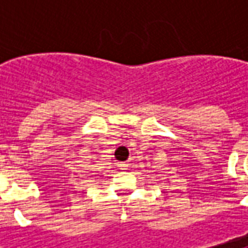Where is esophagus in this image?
<instances>
[{"mask_svg":"<svg viewBox=\"0 0 248 248\" xmlns=\"http://www.w3.org/2000/svg\"><path fill=\"white\" fill-rule=\"evenodd\" d=\"M127 166H129V165H127L126 162H121V163H119V167H121V170H127Z\"/></svg>","mask_w":248,"mask_h":248,"instance_id":"1","label":"esophagus"}]
</instances>
